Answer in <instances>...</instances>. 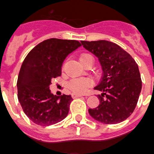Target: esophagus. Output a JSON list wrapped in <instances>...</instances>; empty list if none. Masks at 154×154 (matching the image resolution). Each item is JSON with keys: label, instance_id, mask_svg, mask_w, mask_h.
Returning a JSON list of instances; mask_svg holds the SVG:
<instances>
[{"label": "esophagus", "instance_id": "34e87169", "mask_svg": "<svg viewBox=\"0 0 154 154\" xmlns=\"http://www.w3.org/2000/svg\"><path fill=\"white\" fill-rule=\"evenodd\" d=\"M71 97H72L73 99H75V98L81 97L82 96L81 95H78V94H75V93H73V94H71Z\"/></svg>", "mask_w": 154, "mask_h": 154}]
</instances>
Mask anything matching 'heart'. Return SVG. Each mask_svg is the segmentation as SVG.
<instances>
[{
  "mask_svg": "<svg viewBox=\"0 0 154 154\" xmlns=\"http://www.w3.org/2000/svg\"><path fill=\"white\" fill-rule=\"evenodd\" d=\"M88 59H92V57L89 54H81L79 57V61L81 64L84 66L85 62ZM92 82L91 79L87 78H78L73 79L68 82L67 88L74 92L75 94H84L87 92L88 88L92 86Z\"/></svg>",
  "mask_w": 154,
  "mask_h": 154,
  "instance_id": "obj_1",
  "label": "heart"
}]
</instances>
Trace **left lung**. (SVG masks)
<instances>
[{
  "instance_id": "left-lung-1",
  "label": "left lung",
  "mask_w": 154,
  "mask_h": 154,
  "mask_svg": "<svg viewBox=\"0 0 154 154\" xmlns=\"http://www.w3.org/2000/svg\"><path fill=\"white\" fill-rule=\"evenodd\" d=\"M87 50L95 54L102 66L103 75L95 90L100 104L88 112L105 124H116L132 114L142 88L138 65L120 46L107 40L81 41Z\"/></svg>"
}]
</instances>
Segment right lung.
<instances>
[{
  "label": "right lung",
  "instance_id": "right-lung-1",
  "mask_svg": "<svg viewBox=\"0 0 154 154\" xmlns=\"http://www.w3.org/2000/svg\"><path fill=\"white\" fill-rule=\"evenodd\" d=\"M81 44L75 40L52 38L30 51L18 74V98L29 119L40 126H50L67 116L73 100L70 95L56 97L49 89L52 79L62 75V63Z\"/></svg>",
  "mask_w": 154,
  "mask_h": 154
}]
</instances>
